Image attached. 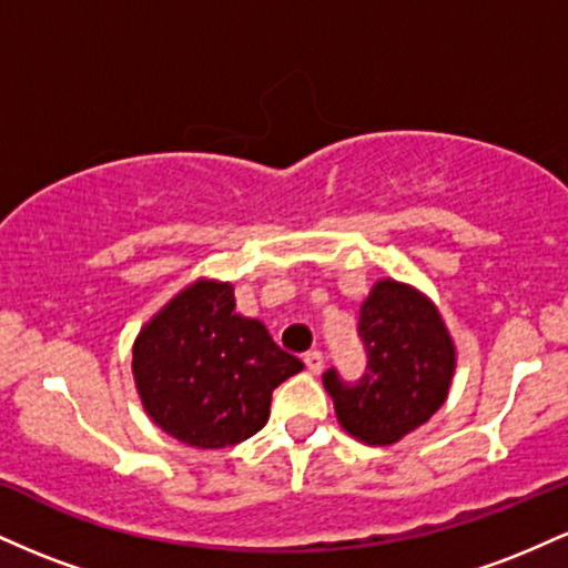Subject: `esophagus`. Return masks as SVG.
<instances>
[{
    "label": "esophagus",
    "mask_w": 568,
    "mask_h": 568,
    "mask_svg": "<svg viewBox=\"0 0 568 568\" xmlns=\"http://www.w3.org/2000/svg\"><path fill=\"white\" fill-rule=\"evenodd\" d=\"M304 366H306V371H310V374H321L323 366H325L323 352H317V349L306 352V355H304Z\"/></svg>",
    "instance_id": "esophagus-1"
}]
</instances>
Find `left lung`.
<instances>
[{
	"label": "left lung",
	"instance_id": "1",
	"mask_svg": "<svg viewBox=\"0 0 568 568\" xmlns=\"http://www.w3.org/2000/svg\"><path fill=\"white\" fill-rule=\"evenodd\" d=\"M357 331L366 376L349 387L331 368L323 384L344 433L366 446H395L446 403L456 371L452 331L427 293L393 277L376 280Z\"/></svg>",
	"mask_w": 568,
	"mask_h": 568
}]
</instances>
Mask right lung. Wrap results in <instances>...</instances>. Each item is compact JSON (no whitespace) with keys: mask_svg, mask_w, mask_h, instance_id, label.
<instances>
[{"mask_svg":"<svg viewBox=\"0 0 568 568\" xmlns=\"http://www.w3.org/2000/svg\"><path fill=\"white\" fill-rule=\"evenodd\" d=\"M304 363L262 321L234 312L232 283L197 277L141 325L135 393L149 419L184 446L224 448L270 419L272 389Z\"/></svg>","mask_w":568,"mask_h":568,"instance_id":"obj_1","label":"right lung"}]
</instances>
